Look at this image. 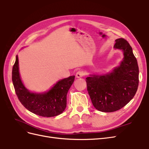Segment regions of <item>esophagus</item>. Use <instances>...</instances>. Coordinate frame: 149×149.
I'll use <instances>...</instances> for the list:
<instances>
[{
	"label": "esophagus",
	"mask_w": 149,
	"mask_h": 149,
	"mask_svg": "<svg viewBox=\"0 0 149 149\" xmlns=\"http://www.w3.org/2000/svg\"><path fill=\"white\" fill-rule=\"evenodd\" d=\"M84 75V72L82 70L78 71L77 73H76V77H77V78H81V77H83Z\"/></svg>",
	"instance_id": "esophagus-1"
}]
</instances>
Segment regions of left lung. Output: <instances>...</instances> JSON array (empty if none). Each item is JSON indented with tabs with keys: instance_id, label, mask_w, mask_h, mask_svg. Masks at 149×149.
Here are the masks:
<instances>
[{
	"instance_id": "1",
	"label": "left lung",
	"mask_w": 149,
	"mask_h": 149,
	"mask_svg": "<svg viewBox=\"0 0 149 149\" xmlns=\"http://www.w3.org/2000/svg\"><path fill=\"white\" fill-rule=\"evenodd\" d=\"M114 48L123 51L124 60L111 73L87 77V89L94 107L100 111L114 112L132 100L139 86V66L126 40H116Z\"/></svg>"
}]
</instances>
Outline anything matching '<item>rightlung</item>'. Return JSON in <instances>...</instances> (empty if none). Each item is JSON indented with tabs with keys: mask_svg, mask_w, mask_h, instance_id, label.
Masks as SVG:
<instances>
[{
	"mask_svg": "<svg viewBox=\"0 0 149 149\" xmlns=\"http://www.w3.org/2000/svg\"><path fill=\"white\" fill-rule=\"evenodd\" d=\"M74 76L59 81L47 93L35 94L26 89L20 79L17 55L12 68V79L17 96L26 109L42 117L56 116L61 114L66 107V95L73 83Z\"/></svg>",
	"mask_w": 149,
	"mask_h": 149,
	"instance_id": "1",
	"label": "right lung"
}]
</instances>
